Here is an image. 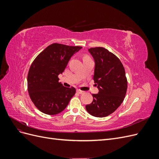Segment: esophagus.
<instances>
[{
  "instance_id": "obj_1",
  "label": "esophagus",
  "mask_w": 159,
  "mask_h": 159,
  "mask_svg": "<svg viewBox=\"0 0 159 159\" xmlns=\"http://www.w3.org/2000/svg\"><path fill=\"white\" fill-rule=\"evenodd\" d=\"M77 92H78V93H80V94H83V93H84V91H81V90H80V89H78L77 90Z\"/></svg>"
}]
</instances>
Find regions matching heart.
I'll return each mask as SVG.
<instances>
[{
  "label": "heart",
  "mask_w": 159,
  "mask_h": 159,
  "mask_svg": "<svg viewBox=\"0 0 159 159\" xmlns=\"http://www.w3.org/2000/svg\"><path fill=\"white\" fill-rule=\"evenodd\" d=\"M88 57H89L88 56H84V58H88Z\"/></svg>",
  "instance_id": "b5f03b06"
}]
</instances>
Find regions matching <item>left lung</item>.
<instances>
[{
    "label": "left lung",
    "instance_id": "obj_1",
    "mask_svg": "<svg viewBox=\"0 0 159 159\" xmlns=\"http://www.w3.org/2000/svg\"><path fill=\"white\" fill-rule=\"evenodd\" d=\"M88 50L95 61L93 80L99 92L92 94L93 102L85 109L94 117H104L113 113L125 97V71L120 60L107 49L96 47Z\"/></svg>",
    "mask_w": 159,
    "mask_h": 159
}]
</instances>
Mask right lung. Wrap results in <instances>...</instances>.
I'll list each match as a JSON object with an SVG mask.
<instances>
[{
    "label": "right lung",
    "instance_id": "right-lung-1",
    "mask_svg": "<svg viewBox=\"0 0 159 159\" xmlns=\"http://www.w3.org/2000/svg\"><path fill=\"white\" fill-rule=\"evenodd\" d=\"M81 48L54 43L33 61L28 74V91L41 112L50 115L60 113L75 95L74 88L64 87L59 82L58 75L63 73L71 57Z\"/></svg>",
    "mask_w": 159,
    "mask_h": 159
}]
</instances>
